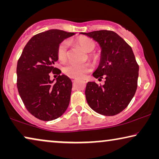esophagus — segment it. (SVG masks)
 <instances>
[{
	"label": "esophagus",
	"mask_w": 159,
	"mask_h": 159,
	"mask_svg": "<svg viewBox=\"0 0 159 159\" xmlns=\"http://www.w3.org/2000/svg\"><path fill=\"white\" fill-rule=\"evenodd\" d=\"M71 80H72L73 82H75L76 81V79H75V78H71Z\"/></svg>",
	"instance_id": "34e87169"
}]
</instances>
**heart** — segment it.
Returning <instances> with one entry per match:
<instances>
[{"label":"heart","instance_id":"b5f03b06","mask_svg":"<svg viewBox=\"0 0 159 159\" xmlns=\"http://www.w3.org/2000/svg\"><path fill=\"white\" fill-rule=\"evenodd\" d=\"M75 42L81 46L84 51L90 53L95 48V44L92 39L87 37H80L76 39ZM67 51H68V43L63 41L58 45L57 48L58 59L61 61H64L67 58ZM92 70V66L89 63L85 64H75L70 63L64 66V72L67 76L71 78H82L85 75Z\"/></svg>","mask_w":159,"mask_h":159}]
</instances>
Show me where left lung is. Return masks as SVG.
Wrapping results in <instances>:
<instances>
[{
  "mask_svg": "<svg viewBox=\"0 0 159 159\" xmlns=\"http://www.w3.org/2000/svg\"><path fill=\"white\" fill-rule=\"evenodd\" d=\"M80 34L93 38L99 44L101 61L93 75L98 80L106 79L103 85L88 82L87 102L100 114H118L129 105L138 88L139 66L132 48L118 34L109 30Z\"/></svg>",
  "mask_w": 159,
  "mask_h": 159,
  "instance_id": "8db88e82",
  "label": "left lung"
}]
</instances>
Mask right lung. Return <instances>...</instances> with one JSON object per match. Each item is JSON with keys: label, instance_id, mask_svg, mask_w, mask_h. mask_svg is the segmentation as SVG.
<instances>
[{"label": "right lung", "instance_id": "obj_1", "mask_svg": "<svg viewBox=\"0 0 159 159\" xmlns=\"http://www.w3.org/2000/svg\"><path fill=\"white\" fill-rule=\"evenodd\" d=\"M75 34L50 30L32 37L24 48L17 62V88L26 108L43 121L58 118L68 108L72 82L54 67L58 61L57 48L64 39ZM51 72L58 74L57 81L49 79Z\"/></svg>", "mask_w": 159, "mask_h": 159}]
</instances>
